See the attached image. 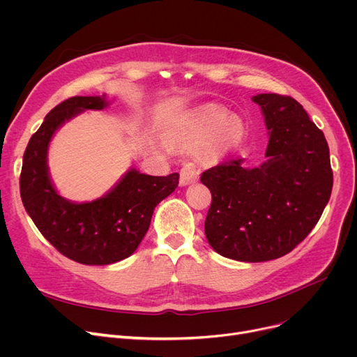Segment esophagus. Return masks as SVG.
Returning <instances> with one entry per match:
<instances>
[{
	"label": "esophagus",
	"instance_id": "obj_1",
	"mask_svg": "<svg viewBox=\"0 0 357 357\" xmlns=\"http://www.w3.org/2000/svg\"><path fill=\"white\" fill-rule=\"evenodd\" d=\"M198 179V171H195V169L192 166H183L181 169V179H179V183L182 186L185 185H190L192 182H195Z\"/></svg>",
	"mask_w": 357,
	"mask_h": 357
}]
</instances>
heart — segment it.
<instances>
[{"label": "heart", "mask_w": 357, "mask_h": 357, "mask_svg": "<svg viewBox=\"0 0 357 357\" xmlns=\"http://www.w3.org/2000/svg\"><path fill=\"white\" fill-rule=\"evenodd\" d=\"M182 139L190 144L210 142L211 155H224L237 150L246 139V126L224 107L208 104L197 109L183 126Z\"/></svg>", "instance_id": "obj_1"}]
</instances>
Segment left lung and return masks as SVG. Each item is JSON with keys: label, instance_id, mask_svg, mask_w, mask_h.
<instances>
[{"label": "left lung", "instance_id": "8db88e82", "mask_svg": "<svg viewBox=\"0 0 357 357\" xmlns=\"http://www.w3.org/2000/svg\"><path fill=\"white\" fill-rule=\"evenodd\" d=\"M269 130L265 163L248 169L230 158L202 172L211 191L205 236L221 256L266 261L294 250L320 220L331 195L333 171L323 131L296 100L259 93Z\"/></svg>", "mask_w": 357, "mask_h": 357}]
</instances>
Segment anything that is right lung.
<instances>
[{
	"mask_svg": "<svg viewBox=\"0 0 357 357\" xmlns=\"http://www.w3.org/2000/svg\"><path fill=\"white\" fill-rule=\"evenodd\" d=\"M105 105V97H70L56 105L31 136L20 175L23 205L36 227L56 250L82 265H109L133 255L155 207L179 182V174L150 176L131 169L114 190L92 202L75 204L58 195L46 165L52 136L81 111Z\"/></svg>",
	"mask_w": 357,
	"mask_h": 357,
	"instance_id": "right-lung-1",
	"label": "right lung"
}]
</instances>
